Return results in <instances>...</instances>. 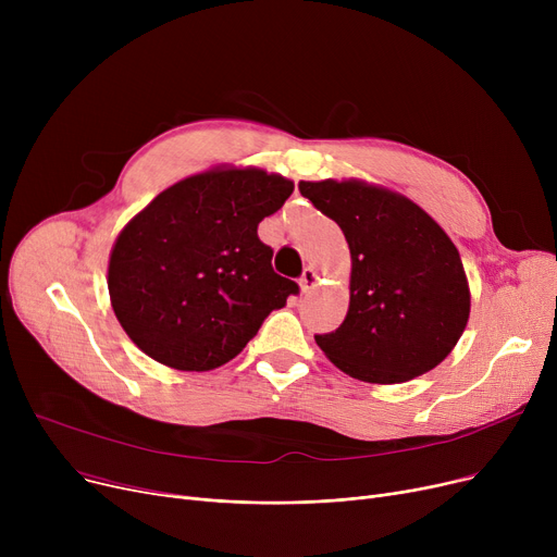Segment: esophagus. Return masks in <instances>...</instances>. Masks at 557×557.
<instances>
[{
	"label": "esophagus",
	"instance_id": "esophagus-1",
	"mask_svg": "<svg viewBox=\"0 0 557 557\" xmlns=\"http://www.w3.org/2000/svg\"><path fill=\"white\" fill-rule=\"evenodd\" d=\"M318 282H320L318 271H315L313 267H307V269H305V273H302V277H300V288H302V294H311V290L318 286Z\"/></svg>",
	"mask_w": 557,
	"mask_h": 557
}]
</instances>
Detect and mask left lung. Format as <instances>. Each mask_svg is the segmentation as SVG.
Listing matches in <instances>:
<instances>
[{
  "mask_svg": "<svg viewBox=\"0 0 557 557\" xmlns=\"http://www.w3.org/2000/svg\"><path fill=\"white\" fill-rule=\"evenodd\" d=\"M300 194L343 230L349 309L315 343L345 374L401 384L443 363L470 320L458 248L420 205L363 181H302Z\"/></svg>",
  "mask_w": 557,
  "mask_h": 557,
  "instance_id": "obj_1",
  "label": "left lung"
}]
</instances>
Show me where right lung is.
Wrapping results in <instances>:
<instances>
[{
    "mask_svg": "<svg viewBox=\"0 0 557 557\" xmlns=\"http://www.w3.org/2000/svg\"><path fill=\"white\" fill-rule=\"evenodd\" d=\"M294 181L257 166H216L166 187L120 232L108 290L128 338L162 366L214 370L263 318L298 294L257 237Z\"/></svg>",
    "mask_w": 557,
    "mask_h": 557,
    "instance_id": "1",
    "label": "right lung"
}]
</instances>
